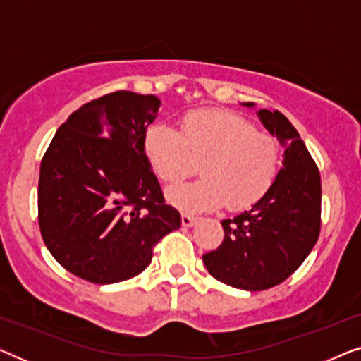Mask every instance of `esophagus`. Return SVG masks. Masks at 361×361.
Masks as SVG:
<instances>
[{"mask_svg":"<svg viewBox=\"0 0 361 361\" xmlns=\"http://www.w3.org/2000/svg\"><path fill=\"white\" fill-rule=\"evenodd\" d=\"M199 220L197 219V216H194V215H189V214H182V225L184 226H192V225H195V221Z\"/></svg>","mask_w":361,"mask_h":361,"instance_id":"obj_1","label":"esophagus"}]
</instances>
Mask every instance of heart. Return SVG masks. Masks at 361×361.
Returning a JSON list of instances; mask_svg holds the SVG:
<instances>
[{
    "label": "heart",
    "instance_id": "b5f03b06",
    "mask_svg": "<svg viewBox=\"0 0 361 361\" xmlns=\"http://www.w3.org/2000/svg\"><path fill=\"white\" fill-rule=\"evenodd\" d=\"M145 152L164 184H179L199 171L202 179L167 190V200L187 212L224 204L238 210L258 202L274 184L281 167L279 141L231 111L199 110L184 118L182 133L152 125Z\"/></svg>",
    "mask_w": 361,
    "mask_h": 361
}]
</instances>
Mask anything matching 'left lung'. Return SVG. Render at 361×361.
Masks as SVG:
<instances>
[{"instance_id":"1","label":"left lung","mask_w":361,"mask_h":361,"mask_svg":"<svg viewBox=\"0 0 361 361\" xmlns=\"http://www.w3.org/2000/svg\"><path fill=\"white\" fill-rule=\"evenodd\" d=\"M258 116L284 146L283 167L250 210L221 220L224 241L202 256L215 279L245 290L269 289L288 279L320 233L322 187L317 164L283 113L259 110Z\"/></svg>"}]
</instances>
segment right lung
<instances>
[{"label": "right lung", "mask_w": 361, "mask_h": 361, "mask_svg": "<svg viewBox=\"0 0 361 361\" xmlns=\"http://www.w3.org/2000/svg\"><path fill=\"white\" fill-rule=\"evenodd\" d=\"M161 100L118 90L59 126L41 162L39 228L68 273L95 284L135 278L162 236L180 226L145 152Z\"/></svg>", "instance_id": "1"}]
</instances>
